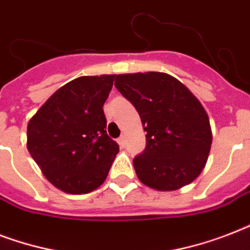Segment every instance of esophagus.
Segmentation results:
<instances>
[{
    "label": "esophagus",
    "mask_w": 250,
    "mask_h": 250,
    "mask_svg": "<svg viewBox=\"0 0 250 250\" xmlns=\"http://www.w3.org/2000/svg\"><path fill=\"white\" fill-rule=\"evenodd\" d=\"M125 141H127L125 140V135H122V136L118 139V143H119V145H121V146H125Z\"/></svg>",
    "instance_id": "esophagus-1"
}]
</instances>
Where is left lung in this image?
Listing matches in <instances>:
<instances>
[{"instance_id": "left-lung-1", "label": "left lung", "mask_w": 250, "mask_h": 250, "mask_svg": "<svg viewBox=\"0 0 250 250\" xmlns=\"http://www.w3.org/2000/svg\"><path fill=\"white\" fill-rule=\"evenodd\" d=\"M115 86L135 106L146 132L144 152L133 158L140 182L158 190H176L193 182L213 141L201 102L165 72L117 75Z\"/></svg>"}]
</instances>
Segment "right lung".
Wrapping results in <instances>:
<instances>
[{
    "label": "right lung",
    "instance_id": "obj_1",
    "mask_svg": "<svg viewBox=\"0 0 250 250\" xmlns=\"http://www.w3.org/2000/svg\"><path fill=\"white\" fill-rule=\"evenodd\" d=\"M115 75L64 84L27 125V149L45 178L66 193H89L105 182L119 146L106 133L104 104Z\"/></svg>",
    "mask_w": 250,
    "mask_h": 250
}]
</instances>
